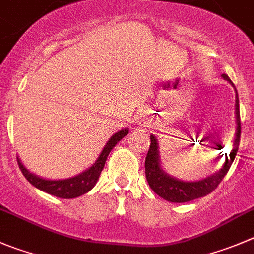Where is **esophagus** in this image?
Segmentation results:
<instances>
[{
  "label": "esophagus",
  "instance_id": "34e87169",
  "mask_svg": "<svg viewBox=\"0 0 254 254\" xmlns=\"http://www.w3.org/2000/svg\"><path fill=\"white\" fill-rule=\"evenodd\" d=\"M144 120H146V117H144V115H137V123L138 125H143L144 123Z\"/></svg>",
  "mask_w": 254,
  "mask_h": 254
}]
</instances>
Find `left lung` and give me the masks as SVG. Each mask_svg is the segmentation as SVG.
Returning a JSON list of instances; mask_svg holds the SVG:
<instances>
[{"label": "left lung", "mask_w": 254, "mask_h": 254, "mask_svg": "<svg viewBox=\"0 0 254 254\" xmlns=\"http://www.w3.org/2000/svg\"><path fill=\"white\" fill-rule=\"evenodd\" d=\"M226 81H228L232 86L234 87L233 82L229 79L227 74H222ZM236 91V134H234L233 141V148H232L229 157H227L224 161L223 166L219 171H217L213 175L208 176L207 178H203L201 181H182L178 178L170 176L163 171L161 167V158H159V149H158V142L157 138L151 134V146H149V151L147 153L146 162H144V167H146V178L148 182L149 187L153 190L156 194L162 197L163 199L168 202H173V203H183V202H190L197 198L204 197V195L209 194L212 190L217 188V186L221 183L224 176L227 175L228 170L231 168L232 162L236 158L237 154L238 147H240V139H241V117H240V100H238L237 89L234 87ZM221 147V146H219Z\"/></svg>", "instance_id": "left-lung-1"}]
</instances>
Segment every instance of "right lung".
Wrapping results in <instances>:
<instances>
[{
    "instance_id": "obj_1",
    "label": "right lung",
    "mask_w": 254,
    "mask_h": 254,
    "mask_svg": "<svg viewBox=\"0 0 254 254\" xmlns=\"http://www.w3.org/2000/svg\"><path fill=\"white\" fill-rule=\"evenodd\" d=\"M128 134V128H123L118 131L117 133L113 134L106 146L103 147L102 152H101L100 157L96 159V162L89 168L83 171L79 175L74 176V177L64 178V180H47V178H42L40 176H36L35 173L30 172L27 168L23 166L21 159L17 157V162H18V167L22 171L23 176L26 180L35 186L38 190H43V192L48 193V194L56 195L59 198H76L79 195L84 194V193L89 192L95 187L97 183L98 178H100L101 172H102L105 163L107 161V157L110 152L112 151L113 147L121 141L125 136Z\"/></svg>"
}]
</instances>
